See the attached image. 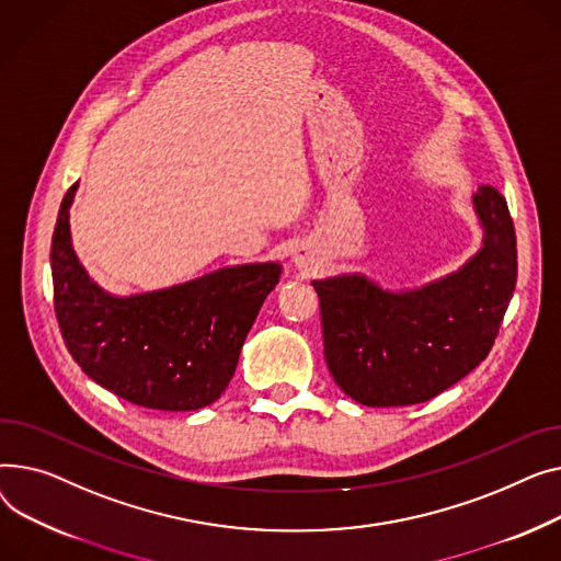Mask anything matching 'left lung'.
<instances>
[{
  "label": "left lung",
  "mask_w": 561,
  "mask_h": 561,
  "mask_svg": "<svg viewBox=\"0 0 561 561\" xmlns=\"http://www.w3.org/2000/svg\"><path fill=\"white\" fill-rule=\"evenodd\" d=\"M484 228L467 265L419 289L387 291L359 274L314 280L328 371L369 408L435 399L489 355L516 285V233L505 196L473 194Z\"/></svg>",
  "instance_id": "8db88e82"
}]
</instances>
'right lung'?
I'll list each match as a JSON object with an SVG mask.
<instances>
[{
  "label": "right lung",
  "instance_id": "add662e5",
  "mask_svg": "<svg viewBox=\"0 0 561 561\" xmlns=\"http://www.w3.org/2000/svg\"><path fill=\"white\" fill-rule=\"evenodd\" d=\"M77 185L62 196L51 238L54 310L65 346L85 376L128 403L164 412L210 405L233 378L283 267H224L168 289L113 296L85 274L72 249Z\"/></svg>",
  "mask_w": 561,
  "mask_h": 561
}]
</instances>
